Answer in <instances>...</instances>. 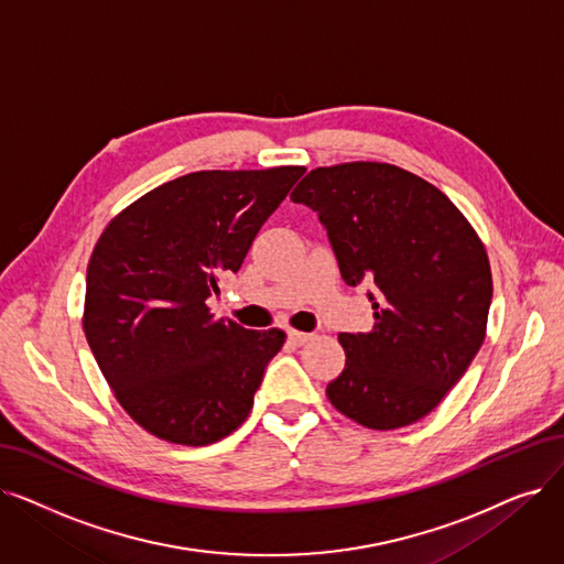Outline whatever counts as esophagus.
<instances>
[{
  "instance_id": "34e87169",
  "label": "esophagus",
  "mask_w": 564,
  "mask_h": 564,
  "mask_svg": "<svg viewBox=\"0 0 564 564\" xmlns=\"http://www.w3.org/2000/svg\"><path fill=\"white\" fill-rule=\"evenodd\" d=\"M311 336H313V334L297 332V329H288V340L292 343V346H304V343H306Z\"/></svg>"
}]
</instances>
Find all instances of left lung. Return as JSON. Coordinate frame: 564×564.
Instances as JSON below:
<instances>
[{"instance_id": "8db88e82", "label": "left lung", "mask_w": 564, "mask_h": 564, "mask_svg": "<svg viewBox=\"0 0 564 564\" xmlns=\"http://www.w3.org/2000/svg\"><path fill=\"white\" fill-rule=\"evenodd\" d=\"M290 198L321 218L343 281L371 283L373 329L338 334L332 405L376 431L426 417L486 336L494 281L477 232L443 191L389 163L315 167Z\"/></svg>"}]
</instances>
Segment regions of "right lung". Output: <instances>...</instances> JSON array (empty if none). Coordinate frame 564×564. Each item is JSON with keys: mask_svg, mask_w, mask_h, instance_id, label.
I'll list each match as a JSON object with an SVG mask.
<instances>
[{"mask_svg": "<svg viewBox=\"0 0 564 564\" xmlns=\"http://www.w3.org/2000/svg\"><path fill=\"white\" fill-rule=\"evenodd\" d=\"M304 167L200 170L135 200L87 267L85 336L131 417L167 443L203 447L249 417L279 329L216 317L207 300L237 274Z\"/></svg>", "mask_w": 564, "mask_h": 564, "instance_id": "right-lung-1", "label": "right lung"}]
</instances>
